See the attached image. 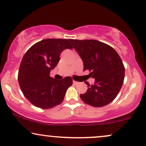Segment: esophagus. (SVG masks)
Masks as SVG:
<instances>
[{"instance_id": "1", "label": "esophagus", "mask_w": 146, "mask_h": 146, "mask_svg": "<svg viewBox=\"0 0 146 146\" xmlns=\"http://www.w3.org/2000/svg\"><path fill=\"white\" fill-rule=\"evenodd\" d=\"M73 84H79L78 82H76V81H75V80H73Z\"/></svg>"}]
</instances>
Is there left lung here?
I'll return each instance as SVG.
<instances>
[{"mask_svg":"<svg viewBox=\"0 0 146 146\" xmlns=\"http://www.w3.org/2000/svg\"><path fill=\"white\" fill-rule=\"evenodd\" d=\"M84 62V71L88 70L95 79L94 85L88 82V90L80 98L86 104L101 108L113 101L124 82L125 68L122 59L113 47L97 40L69 39Z\"/></svg>","mask_w":146,"mask_h":146,"instance_id":"1","label":"left lung"}]
</instances>
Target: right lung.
<instances>
[{"label": "right lung", "instance_id": "right-lung-1", "mask_svg": "<svg viewBox=\"0 0 146 146\" xmlns=\"http://www.w3.org/2000/svg\"><path fill=\"white\" fill-rule=\"evenodd\" d=\"M68 39L46 38L31 46L24 54L17 80L25 97L33 105L50 109L62 103L67 89L73 84L71 77L60 80L50 76L65 49H72Z\"/></svg>", "mask_w": 146, "mask_h": 146}]
</instances>
